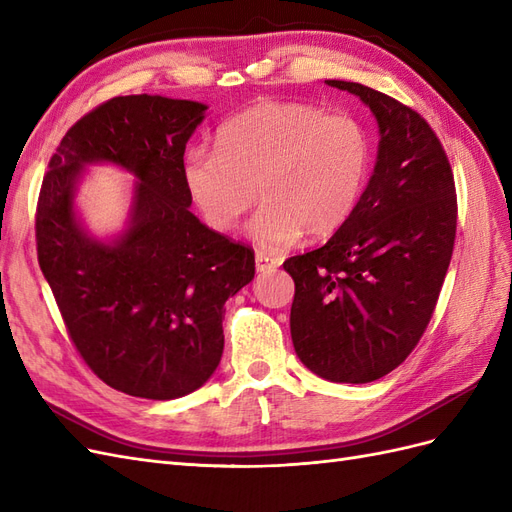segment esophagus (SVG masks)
<instances>
[{
	"instance_id": "obj_1",
	"label": "esophagus",
	"mask_w": 512,
	"mask_h": 512,
	"mask_svg": "<svg viewBox=\"0 0 512 512\" xmlns=\"http://www.w3.org/2000/svg\"><path fill=\"white\" fill-rule=\"evenodd\" d=\"M280 267V260H277L275 256L267 254V252H256V271L265 273V271H273Z\"/></svg>"
}]
</instances>
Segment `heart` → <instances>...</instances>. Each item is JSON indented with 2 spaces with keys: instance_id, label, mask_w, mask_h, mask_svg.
Instances as JSON below:
<instances>
[{
  "instance_id": "heart-1",
  "label": "heart",
  "mask_w": 512,
  "mask_h": 512,
  "mask_svg": "<svg viewBox=\"0 0 512 512\" xmlns=\"http://www.w3.org/2000/svg\"><path fill=\"white\" fill-rule=\"evenodd\" d=\"M371 164L365 128L318 106L260 100L218 130V151L192 147L183 183L205 222L232 230L260 196L250 224L262 247H284L303 230L329 237L359 205Z\"/></svg>"
}]
</instances>
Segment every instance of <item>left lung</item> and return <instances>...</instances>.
Instances as JSON below:
<instances>
[{
	"instance_id": "left-lung-1",
	"label": "left lung",
	"mask_w": 512,
	"mask_h": 512,
	"mask_svg": "<svg viewBox=\"0 0 512 512\" xmlns=\"http://www.w3.org/2000/svg\"><path fill=\"white\" fill-rule=\"evenodd\" d=\"M324 83L369 106L378 158L348 222L284 262L294 280L290 335L316 376L365 384L406 361L436 309L455 245V179L414 108L361 83Z\"/></svg>"
}]
</instances>
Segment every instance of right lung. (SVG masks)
<instances>
[{
	"label": "right lung",
	"mask_w": 512,
	"mask_h": 512,
	"mask_svg": "<svg viewBox=\"0 0 512 512\" xmlns=\"http://www.w3.org/2000/svg\"><path fill=\"white\" fill-rule=\"evenodd\" d=\"M207 106L164 96H119L61 138L36 209L40 269L72 344L113 389L177 399L203 386L224 350V303L254 280V250L190 211L185 143ZM108 161L139 179L129 228L91 238L73 211L87 163Z\"/></svg>",
	"instance_id": "obj_1"
}]
</instances>
